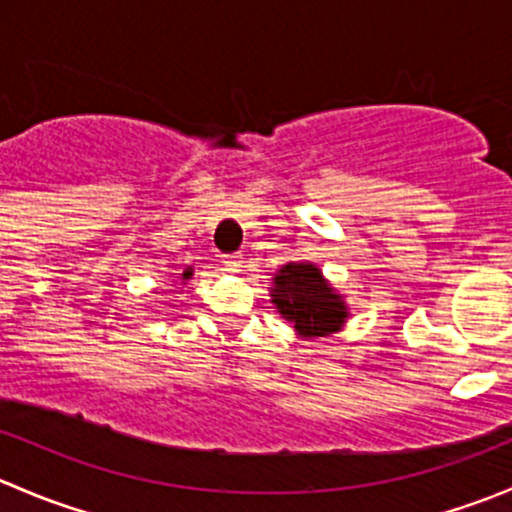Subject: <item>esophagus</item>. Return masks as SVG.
Listing matches in <instances>:
<instances>
[{
    "mask_svg": "<svg viewBox=\"0 0 512 512\" xmlns=\"http://www.w3.org/2000/svg\"><path fill=\"white\" fill-rule=\"evenodd\" d=\"M223 267L230 272H237L242 267V255H223Z\"/></svg>",
    "mask_w": 512,
    "mask_h": 512,
    "instance_id": "obj_1",
    "label": "esophagus"
}]
</instances>
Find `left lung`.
Here are the masks:
<instances>
[{
  "label": "left lung",
  "mask_w": 512,
  "mask_h": 512,
  "mask_svg": "<svg viewBox=\"0 0 512 512\" xmlns=\"http://www.w3.org/2000/svg\"><path fill=\"white\" fill-rule=\"evenodd\" d=\"M272 280V304L287 322L294 324L299 337H327L344 327L349 317L347 302L324 280L317 265L289 262Z\"/></svg>",
  "instance_id": "1"
}]
</instances>
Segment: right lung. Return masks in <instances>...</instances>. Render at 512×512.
<instances>
[{
	"mask_svg": "<svg viewBox=\"0 0 512 512\" xmlns=\"http://www.w3.org/2000/svg\"><path fill=\"white\" fill-rule=\"evenodd\" d=\"M180 280H183V282L185 280H193V267H188V270H185L183 275H180Z\"/></svg>",
	"mask_w": 512,
	"mask_h": 512,
	"instance_id": "add662e5",
	"label": "right lung"
}]
</instances>
